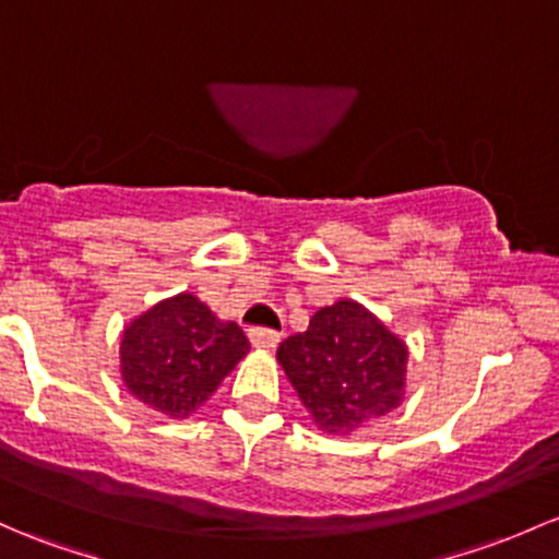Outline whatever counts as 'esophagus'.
<instances>
[{
	"label": "esophagus",
	"instance_id": "1",
	"mask_svg": "<svg viewBox=\"0 0 559 559\" xmlns=\"http://www.w3.org/2000/svg\"><path fill=\"white\" fill-rule=\"evenodd\" d=\"M249 340L254 348H264V350H273L275 345L281 343V334L275 332V329H267V326H254L249 329Z\"/></svg>",
	"mask_w": 559,
	"mask_h": 559
}]
</instances>
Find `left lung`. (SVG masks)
<instances>
[{"label":"left lung","mask_w":559,"mask_h":559,"mask_svg":"<svg viewBox=\"0 0 559 559\" xmlns=\"http://www.w3.org/2000/svg\"><path fill=\"white\" fill-rule=\"evenodd\" d=\"M297 396L326 433H350L399 407L407 345L354 299L321 308L308 332L278 345Z\"/></svg>","instance_id":"obj_1"}]
</instances>
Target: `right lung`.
I'll return each instance as SVG.
<instances>
[{"label":"right lung","instance_id":"1","mask_svg":"<svg viewBox=\"0 0 559 559\" xmlns=\"http://www.w3.org/2000/svg\"><path fill=\"white\" fill-rule=\"evenodd\" d=\"M249 354L235 321H219L192 295L163 299L122 332L126 388L171 418H187Z\"/></svg>","mask_w":559,"mask_h":559}]
</instances>
